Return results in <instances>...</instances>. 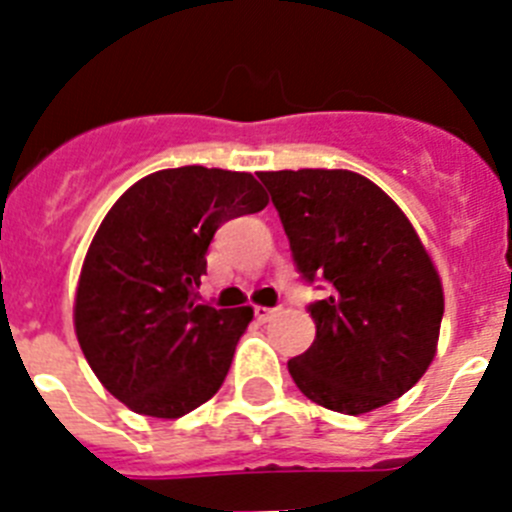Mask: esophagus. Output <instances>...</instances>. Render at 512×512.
Instances as JSON below:
<instances>
[{
    "label": "esophagus",
    "mask_w": 512,
    "mask_h": 512,
    "mask_svg": "<svg viewBox=\"0 0 512 512\" xmlns=\"http://www.w3.org/2000/svg\"><path fill=\"white\" fill-rule=\"evenodd\" d=\"M277 312H279V307H253V315H256V320H259V323H269V320L274 318Z\"/></svg>",
    "instance_id": "1"
}]
</instances>
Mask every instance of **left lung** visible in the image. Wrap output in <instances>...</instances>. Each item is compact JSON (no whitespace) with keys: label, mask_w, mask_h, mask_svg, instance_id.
<instances>
[{"label":"left lung","mask_w":512,"mask_h":512,"mask_svg":"<svg viewBox=\"0 0 512 512\" xmlns=\"http://www.w3.org/2000/svg\"><path fill=\"white\" fill-rule=\"evenodd\" d=\"M305 284L315 341L287 369L305 397L346 415L397 400L436 356L443 289L400 207L343 169L261 171Z\"/></svg>","instance_id":"1"}]
</instances>
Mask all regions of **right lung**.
I'll return each mask as SVG.
<instances>
[{
	"mask_svg": "<svg viewBox=\"0 0 512 512\" xmlns=\"http://www.w3.org/2000/svg\"><path fill=\"white\" fill-rule=\"evenodd\" d=\"M266 202L251 174L182 166L148 174L107 212L74 323L92 372L130 410L182 418L220 390L253 310H217L197 287L217 228Z\"/></svg>",
	"mask_w": 512,
	"mask_h": 512,
	"instance_id": "1",
	"label": "right lung"
}]
</instances>
